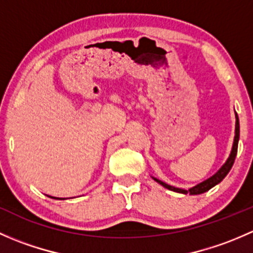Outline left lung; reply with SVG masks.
Wrapping results in <instances>:
<instances>
[{
	"label": "left lung",
	"mask_w": 253,
	"mask_h": 253,
	"mask_svg": "<svg viewBox=\"0 0 253 253\" xmlns=\"http://www.w3.org/2000/svg\"><path fill=\"white\" fill-rule=\"evenodd\" d=\"M235 116H236L235 137H234L233 149H231V153H230V155H229L228 160L225 162V164H224L223 167H221L220 169H219L213 176H211L209 178H207V180L203 181V182L196 185L195 187L190 188V190H183V188L174 187V186L168 185V183L163 182V181L158 180V178H155V177H153V178H154L158 183H160V185L164 186L165 188H168V190L174 191V192H178V193H183V195H187V193H190V195H201V193H205V192H207V191L211 190V187H214L215 185H218V183L220 182V181H223V178L229 174L230 169L233 168L234 162H235V158L237 154V144H239V138H240V124H239V117H237V114H235Z\"/></svg>",
	"instance_id": "1"
}]
</instances>
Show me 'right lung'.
Segmentation results:
<instances>
[{"instance_id": "add662e5", "label": "right lung", "mask_w": 253, "mask_h": 253, "mask_svg": "<svg viewBox=\"0 0 253 253\" xmlns=\"http://www.w3.org/2000/svg\"><path fill=\"white\" fill-rule=\"evenodd\" d=\"M50 197V196H48ZM51 198H55V200H65V198H57V197H51Z\"/></svg>"}]
</instances>
